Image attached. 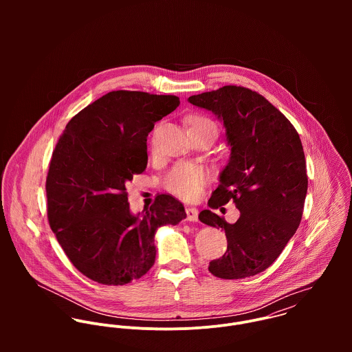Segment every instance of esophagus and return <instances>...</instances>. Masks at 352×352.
Segmentation results:
<instances>
[{
	"instance_id": "1",
	"label": "esophagus",
	"mask_w": 352,
	"mask_h": 352,
	"mask_svg": "<svg viewBox=\"0 0 352 352\" xmlns=\"http://www.w3.org/2000/svg\"><path fill=\"white\" fill-rule=\"evenodd\" d=\"M186 212H187V221H190V222H197L198 221L199 211L195 207H187Z\"/></svg>"
}]
</instances>
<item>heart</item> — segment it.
<instances>
[{
	"label": "heart",
	"instance_id": "heart-1",
	"mask_svg": "<svg viewBox=\"0 0 352 352\" xmlns=\"http://www.w3.org/2000/svg\"><path fill=\"white\" fill-rule=\"evenodd\" d=\"M191 127H214L217 130L215 123L204 115L192 116L190 119V129ZM207 180L208 175L204 168L194 164H179L166 175L164 183L172 194L191 201L199 197Z\"/></svg>",
	"mask_w": 352,
	"mask_h": 352
}]
</instances>
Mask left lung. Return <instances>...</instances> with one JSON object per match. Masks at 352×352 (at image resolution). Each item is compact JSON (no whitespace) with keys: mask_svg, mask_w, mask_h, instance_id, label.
Segmentation results:
<instances>
[{"mask_svg":"<svg viewBox=\"0 0 352 352\" xmlns=\"http://www.w3.org/2000/svg\"><path fill=\"white\" fill-rule=\"evenodd\" d=\"M188 101L223 122L230 145L208 206L233 201L240 210L236 223L201 211V222L221 228L228 239V251L208 271L222 279L253 276L278 258L301 222L307 175L300 135L278 108L244 87L226 85Z\"/></svg>","mask_w":352,"mask_h":352,"instance_id":"8db88e82","label":"left lung"}]
</instances>
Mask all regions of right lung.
I'll list each match as a JSON object with an SVG mask.
<instances>
[{
	"label": "right lung",
	"instance_id": "add662e5",
	"mask_svg": "<svg viewBox=\"0 0 352 352\" xmlns=\"http://www.w3.org/2000/svg\"><path fill=\"white\" fill-rule=\"evenodd\" d=\"M179 104L173 95L113 91L73 116L55 145L46 179L51 230L73 265L98 283L144 276L155 260L157 229L187 217L164 194L134 215L126 191L146 169L154 123Z\"/></svg>",
	"mask_w": 352,
	"mask_h": 352
}]
</instances>
